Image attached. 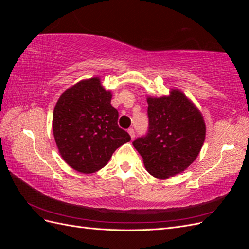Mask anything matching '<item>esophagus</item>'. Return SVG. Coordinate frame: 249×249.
<instances>
[{
  "label": "esophagus",
  "mask_w": 249,
  "mask_h": 249,
  "mask_svg": "<svg viewBox=\"0 0 249 249\" xmlns=\"http://www.w3.org/2000/svg\"><path fill=\"white\" fill-rule=\"evenodd\" d=\"M127 133L130 134V136H131V138H132V139H134V138H135V131H134L133 127H130V129L127 130Z\"/></svg>",
  "instance_id": "obj_1"
}]
</instances>
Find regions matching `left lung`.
I'll return each mask as SVG.
<instances>
[{
    "mask_svg": "<svg viewBox=\"0 0 249 249\" xmlns=\"http://www.w3.org/2000/svg\"><path fill=\"white\" fill-rule=\"evenodd\" d=\"M148 131L133 141L146 170L166 179L183 172L196 159L206 137L199 110L178 89L168 96L147 97Z\"/></svg>",
    "mask_w": 249,
    "mask_h": 249,
    "instance_id": "8db88e82",
    "label": "left lung"
}]
</instances>
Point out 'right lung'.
<instances>
[{"label": "right lung", "mask_w": 249, "mask_h": 249, "mask_svg": "<svg viewBox=\"0 0 249 249\" xmlns=\"http://www.w3.org/2000/svg\"><path fill=\"white\" fill-rule=\"evenodd\" d=\"M111 99L96 77L80 81L59 97L53 133L60 155L74 170H100L119 146L131 140L117 124L118 112Z\"/></svg>", "instance_id": "right-lung-1"}]
</instances>
